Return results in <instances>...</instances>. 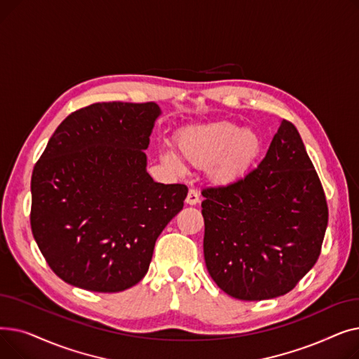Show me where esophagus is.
Returning <instances> with one entry per match:
<instances>
[{
	"instance_id": "34e87169",
	"label": "esophagus",
	"mask_w": 359,
	"mask_h": 359,
	"mask_svg": "<svg viewBox=\"0 0 359 359\" xmlns=\"http://www.w3.org/2000/svg\"><path fill=\"white\" fill-rule=\"evenodd\" d=\"M199 201H201V198H199L198 191L196 189H189V192H187V196H186V202L189 205H196Z\"/></svg>"
}]
</instances>
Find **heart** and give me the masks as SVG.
<instances>
[{"mask_svg": "<svg viewBox=\"0 0 359 359\" xmlns=\"http://www.w3.org/2000/svg\"><path fill=\"white\" fill-rule=\"evenodd\" d=\"M177 144L184 160L208 167L215 182L230 183L250 168L260 151L262 140L253 129H241L230 121H215L186 128ZM165 160L177 168L182 167L173 154H167Z\"/></svg>", "mask_w": 359, "mask_h": 359, "instance_id": "b5f03b06", "label": "heart"}]
</instances>
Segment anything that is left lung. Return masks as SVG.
I'll return each mask as SVG.
<instances>
[{
  "label": "left lung",
  "mask_w": 359,
  "mask_h": 359,
  "mask_svg": "<svg viewBox=\"0 0 359 359\" xmlns=\"http://www.w3.org/2000/svg\"><path fill=\"white\" fill-rule=\"evenodd\" d=\"M203 256L237 299L290 292L317 262L327 227L323 186L297 128L282 119L256 168L202 191Z\"/></svg>",
  "instance_id": "obj_1"
}]
</instances>
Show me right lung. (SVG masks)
<instances>
[{"label": "right lung", "instance_id": "add662e5", "mask_svg": "<svg viewBox=\"0 0 359 359\" xmlns=\"http://www.w3.org/2000/svg\"><path fill=\"white\" fill-rule=\"evenodd\" d=\"M158 104L94 103L56 128L32 175L30 225L50 269L94 292L125 291L145 276L184 184L147 173Z\"/></svg>", "mask_w": 359, "mask_h": 359}]
</instances>
